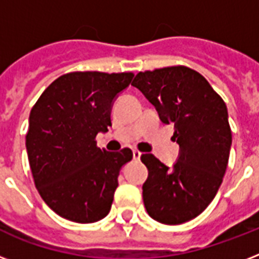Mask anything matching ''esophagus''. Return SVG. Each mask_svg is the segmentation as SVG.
<instances>
[{
    "label": "esophagus",
    "instance_id": "34e87169",
    "mask_svg": "<svg viewBox=\"0 0 259 259\" xmlns=\"http://www.w3.org/2000/svg\"><path fill=\"white\" fill-rule=\"evenodd\" d=\"M133 158L134 160H140V158H141V152L137 149H134L133 150Z\"/></svg>",
    "mask_w": 259,
    "mask_h": 259
}]
</instances>
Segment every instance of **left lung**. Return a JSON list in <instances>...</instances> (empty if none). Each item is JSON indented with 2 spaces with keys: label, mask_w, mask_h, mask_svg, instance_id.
<instances>
[{
  "label": "left lung",
  "mask_w": 259,
  "mask_h": 259,
  "mask_svg": "<svg viewBox=\"0 0 259 259\" xmlns=\"http://www.w3.org/2000/svg\"><path fill=\"white\" fill-rule=\"evenodd\" d=\"M134 87L173 123L180 156L169 168L153 154H142L148 179L142 199L150 218L181 225L200 215L217 195L229 164L231 127L225 101L203 75L185 66L138 72Z\"/></svg>",
  "instance_id": "left-lung-1"
}]
</instances>
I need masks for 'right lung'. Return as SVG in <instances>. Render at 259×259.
Masks as SVG:
<instances>
[{"label":"right lung","instance_id":"1","mask_svg":"<svg viewBox=\"0 0 259 259\" xmlns=\"http://www.w3.org/2000/svg\"><path fill=\"white\" fill-rule=\"evenodd\" d=\"M133 76L68 72L51 83L30 110L25 137L30 170L40 196L59 217L94 223L109 213L119 169L133 152L102 150L95 137L111 126L114 98Z\"/></svg>","mask_w":259,"mask_h":259}]
</instances>
